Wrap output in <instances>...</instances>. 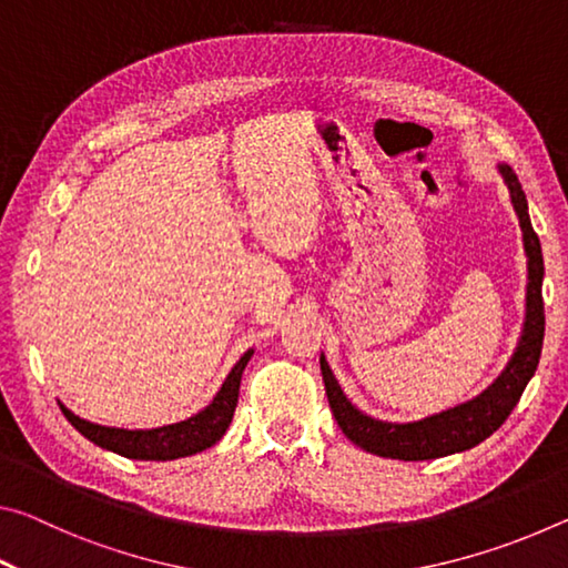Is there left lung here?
I'll use <instances>...</instances> for the list:
<instances>
[{"mask_svg":"<svg viewBox=\"0 0 568 568\" xmlns=\"http://www.w3.org/2000/svg\"><path fill=\"white\" fill-rule=\"evenodd\" d=\"M504 175V182L511 192V203L518 215V225L524 233V250L528 257V285H526V323L521 341L514 358L508 361L506 371L496 378L494 386L480 393L478 398L456 406L450 410L438 413V416L423 418L416 423H386L365 416L351 400L343 396L338 381L333 378L325 358H321L323 383L325 393H328V403L335 420L345 436H348L355 446H361L368 454H376L383 458H398V460H430L440 456L458 454V450H468L486 440L494 430L501 428V423L511 416L518 398L536 373L538 358H541L544 345V255L538 235L534 233L531 220H528V205L526 195L518 182L516 172L508 165H498Z\"/></svg>","mask_w":568,"mask_h":568,"instance_id":"8db88e82","label":"left lung"}]
</instances>
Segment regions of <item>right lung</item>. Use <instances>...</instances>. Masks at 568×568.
<instances>
[{
  "mask_svg": "<svg viewBox=\"0 0 568 568\" xmlns=\"http://www.w3.org/2000/svg\"><path fill=\"white\" fill-rule=\"evenodd\" d=\"M253 351H247L243 358L235 363V368L227 373L223 388L205 410L187 420L172 423V426L152 428V430H128V428H108L90 423L80 416H74L70 408H60L64 418L80 430L84 438H90L94 446L108 448L112 454H120L124 458L134 460H172L182 456L200 454V450L217 444L220 438L233 420V413L237 406V390H240V376H243L245 365Z\"/></svg>",
  "mask_w": 568,
  "mask_h": 568,
  "instance_id": "1",
  "label": "right lung"
}]
</instances>
